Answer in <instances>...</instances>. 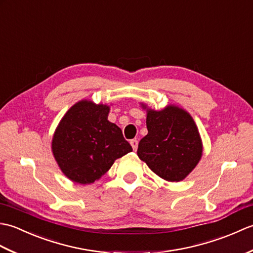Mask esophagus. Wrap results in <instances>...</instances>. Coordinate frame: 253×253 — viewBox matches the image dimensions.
<instances>
[{"mask_svg":"<svg viewBox=\"0 0 253 253\" xmlns=\"http://www.w3.org/2000/svg\"><path fill=\"white\" fill-rule=\"evenodd\" d=\"M130 144H131L132 149L135 150V151H136L137 148H138V140H137V139H132V140L130 141Z\"/></svg>","mask_w":253,"mask_h":253,"instance_id":"1","label":"esophagus"}]
</instances>
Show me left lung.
<instances>
[{
	"mask_svg": "<svg viewBox=\"0 0 253 253\" xmlns=\"http://www.w3.org/2000/svg\"><path fill=\"white\" fill-rule=\"evenodd\" d=\"M148 135L138 144L137 154L155 174L169 181H180L196 168L202 143L192 117L184 110L168 106L148 110Z\"/></svg>",
	"mask_w": 253,
	"mask_h": 253,
	"instance_id": "1",
	"label": "left lung"
}]
</instances>
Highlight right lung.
<instances>
[{"label": "right lung", "instance_id": "obj_1", "mask_svg": "<svg viewBox=\"0 0 253 253\" xmlns=\"http://www.w3.org/2000/svg\"><path fill=\"white\" fill-rule=\"evenodd\" d=\"M110 107L80 101L58 124L52 151L62 171L78 184L101 178L116 159L132 151L121 128L107 121Z\"/></svg>", "mask_w": 253, "mask_h": 253}]
</instances>
